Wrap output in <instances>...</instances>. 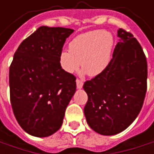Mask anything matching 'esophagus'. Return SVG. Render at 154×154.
Here are the masks:
<instances>
[{"label":"esophagus","mask_w":154,"mask_h":154,"mask_svg":"<svg viewBox=\"0 0 154 154\" xmlns=\"http://www.w3.org/2000/svg\"><path fill=\"white\" fill-rule=\"evenodd\" d=\"M77 87L78 89H81L82 87H83V82L81 81V80H79V79H77Z\"/></svg>","instance_id":"obj_1"}]
</instances>
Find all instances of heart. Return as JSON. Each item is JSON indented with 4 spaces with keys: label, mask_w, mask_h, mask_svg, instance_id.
<instances>
[{
    "label": "heart",
    "mask_w": 154,
    "mask_h": 154,
    "mask_svg": "<svg viewBox=\"0 0 154 154\" xmlns=\"http://www.w3.org/2000/svg\"><path fill=\"white\" fill-rule=\"evenodd\" d=\"M114 39L108 31L94 30L77 35L69 43V50L60 53L59 60L67 73L77 71L80 66L90 77L102 74L108 67L112 54Z\"/></svg>",
    "instance_id": "heart-1"
}]
</instances>
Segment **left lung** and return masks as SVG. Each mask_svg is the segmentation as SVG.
I'll list each match as a JSON object with an SVG mask.
<instances>
[{"instance_id": "left-lung-1", "label": "left lung", "mask_w": 154, "mask_h": 154, "mask_svg": "<svg viewBox=\"0 0 154 154\" xmlns=\"http://www.w3.org/2000/svg\"><path fill=\"white\" fill-rule=\"evenodd\" d=\"M118 36L106 69L83 85L88 95L84 109L87 124L103 136L119 134L133 123L147 89V61L138 41L122 28Z\"/></svg>"}]
</instances>
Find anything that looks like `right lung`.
Returning <instances> with one entry per match:
<instances>
[{
	"label": "right lung",
	"instance_id": "obj_1",
	"mask_svg": "<svg viewBox=\"0 0 154 154\" xmlns=\"http://www.w3.org/2000/svg\"><path fill=\"white\" fill-rule=\"evenodd\" d=\"M73 32L40 26L14 54L9 77L11 107L19 126L31 136L46 137L58 131L76 92V77L67 73L59 60Z\"/></svg>",
	"mask_w": 154,
	"mask_h": 154
}]
</instances>
